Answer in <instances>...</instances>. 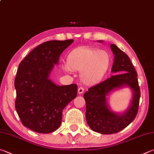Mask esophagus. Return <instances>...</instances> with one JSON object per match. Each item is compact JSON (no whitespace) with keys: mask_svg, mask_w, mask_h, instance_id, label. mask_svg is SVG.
Returning a JSON list of instances; mask_svg holds the SVG:
<instances>
[{"mask_svg":"<svg viewBox=\"0 0 154 154\" xmlns=\"http://www.w3.org/2000/svg\"><path fill=\"white\" fill-rule=\"evenodd\" d=\"M77 91L79 94H82L83 93V92H84V89H83V88H78Z\"/></svg>","mask_w":154,"mask_h":154,"instance_id":"obj_1","label":"esophagus"}]
</instances>
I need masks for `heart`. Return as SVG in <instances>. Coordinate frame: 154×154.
Wrapping results in <instances>:
<instances>
[{"instance_id": "heart-1", "label": "heart", "mask_w": 154, "mask_h": 154, "mask_svg": "<svg viewBox=\"0 0 154 154\" xmlns=\"http://www.w3.org/2000/svg\"><path fill=\"white\" fill-rule=\"evenodd\" d=\"M111 64L110 54L104 50L89 46L75 48L66 58L64 71H79L81 82L87 85L100 83L107 74Z\"/></svg>"}]
</instances>
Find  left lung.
<instances>
[{
    "instance_id": "obj_1",
    "label": "left lung",
    "mask_w": 154,
    "mask_h": 154,
    "mask_svg": "<svg viewBox=\"0 0 154 154\" xmlns=\"http://www.w3.org/2000/svg\"><path fill=\"white\" fill-rule=\"evenodd\" d=\"M110 48L114 57L111 71L116 75L90 88L83 95L88 125L92 131L104 135L118 133L131 124L137 114L140 98L137 74L130 58L115 44H111ZM122 87L130 88L132 97L127 110L116 113L109 106L107 96L111 92Z\"/></svg>"
}]
</instances>
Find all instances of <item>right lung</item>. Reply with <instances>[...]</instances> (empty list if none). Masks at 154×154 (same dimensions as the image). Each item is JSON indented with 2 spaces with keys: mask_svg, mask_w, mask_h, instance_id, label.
Segmentation results:
<instances>
[{
  "mask_svg": "<svg viewBox=\"0 0 154 154\" xmlns=\"http://www.w3.org/2000/svg\"><path fill=\"white\" fill-rule=\"evenodd\" d=\"M73 40L48 41L36 47L19 64L15 79V108L22 124L39 133L60 127L63 109L77 95V85H58L50 79L60 55Z\"/></svg>",
  "mask_w": 154,
  "mask_h": 154,
  "instance_id": "add662e5",
  "label": "right lung"
}]
</instances>
